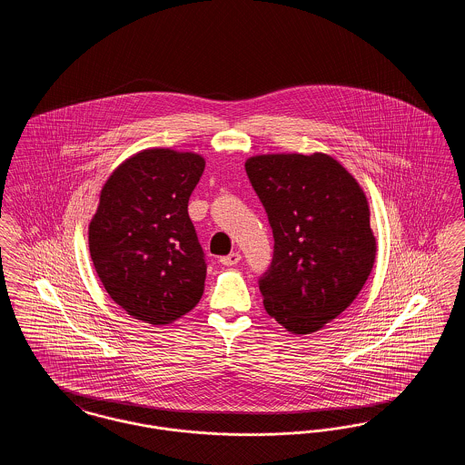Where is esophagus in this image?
Here are the masks:
<instances>
[{"label": "esophagus", "instance_id": "1", "mask_svg": "<svg viewBox=\"0 0 465 465\" xmlns=\"http://www.w3.org/2000/svg\"><path fill=\"white\" fill-rule=\"evenodd\" d=\"M220 262H222V265L224 266L237 265V263L241 262V254H239V252H230L228 256H223Z\"/></svg>", "mask_w": 465, "mask_h": 465}]
</instances>
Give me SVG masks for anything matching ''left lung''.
I'll return each instance as SVG.
<instances>
[{"label": "left lung", "instance_id": "8db88e82", "mask_svg": "<svg viewBox=\"0 0 465 465\" xmlns=\"http://www.w3.org/2000/svg\"><path fill=\"white\" fill-rule=\"evenodd\" d=\"M245 171L275 241L260 279L265 310L292 334L319 331L351 307L375 265L368 199L326 153L249 156Z\"/></svg>", "mask_w": 465, "mask_h": 465}]
</instances>
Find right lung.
<instances>
[{
  "label": "right lung",
  "instance_id": "1",
  "mask_svg": "<svg viewBox=\"0 0 465 465\" xmlns=\"http://www.w3.org/2000/svg\"><path fill=\"white\" fill-rule=\"evenodd\" d=\"M205 160L148 148L106 179L89 224L90 258L110 294L134 319L165 326L203 294L207 265L188 200Z\"/></svg>",
  "mask_w": 465,
  "mask_h": 465
}]
</instances>
